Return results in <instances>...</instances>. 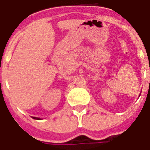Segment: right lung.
I'll return each instance as SVG.
<instances>
[{
    "instance_id": "1",
    "label": "right lung",
    "mask_w": 150,
    "mask_h": 150,
    "mask_svg": "<svg viewBox=\"0 0 150 150\" xmlns=\"http://www.w3.org/2000/svg\"><path fill=\"white\" fill-rule=\"evenodd\" d=\"M34 119H38V120H40L41 119H40V118H37V117H32Z\"/></svg>"
}]
</instances>
